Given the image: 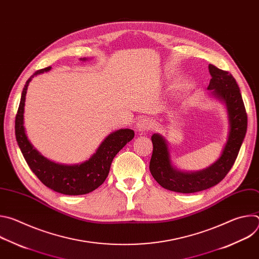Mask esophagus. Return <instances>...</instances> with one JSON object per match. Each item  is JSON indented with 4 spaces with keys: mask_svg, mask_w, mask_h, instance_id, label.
Segmentation results:
<instances>
[{
    "mask_svg": "<svg viewBox=\"0 0 259 259\" xmlns=\"http://www.w3.org/2000/svg\"><path fill=\"white\" fill-rule=\"evenodd\" d=\"M136 128L139 132H147L152 130L153 128V122L150 119H145V118H141L137 121L136 124Z\"/></svg>",
    "mask_w": 259,
    "mask_h": 259,
    "instance_id": "obj_1",
    "label": "esophagus"
}]
</instances>
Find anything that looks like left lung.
Here are the masks:
<instances>
[{"label":"left lung","instance_id":"left-lung-1","mask_svg":"<svg viewBox=\"0 0 259 259\" xmlns=\"http://www.w3.org/2000/svg\"><path fill=\"white\" fill-rule=\"evenodd\" d=\"M212 77L208 90L223 101L228 109L230 132L221 156L211 166L197 172H182L172 166L170 152L165 138L153 134V155L150 171L157 182L166 190L191 194L210 189L223 180L233 167L247 131V114L240 88L227 70L213 64L208 66Z\"/></svg>","mask_w":259,"mask_h":259}]
</instances>
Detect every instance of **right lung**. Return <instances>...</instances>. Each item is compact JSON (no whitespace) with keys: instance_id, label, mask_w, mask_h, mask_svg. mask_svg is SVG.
I'll use <instances>...</instances> for the list:
<instances>
[{"instance_id":"add662e5","label":"right lung","mask_w":259,"mask_h":259,"mask_svg":"<svg viewBox=\"0 0 259 259\" xmlns=\"http://www.w3.org/2000/svg\"><path fill=\"white\" fill-rule=\"evenodd\" d=\"M50 69L51 67L48 66L36 70L24 85L15 119L16 140L28 167L47 188L69 196L89 194L104 182L114 158L127 142L133 139L134 131L120 129L110 133L89 160L78 165H62L43 157L27 139L23 126V113L29 82L34 76Z\"/></svg>"}]
</instances>
